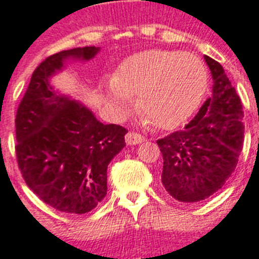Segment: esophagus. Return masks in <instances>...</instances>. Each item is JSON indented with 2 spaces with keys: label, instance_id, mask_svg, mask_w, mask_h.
Returning a JSON list of instances; mask_svg holds the SVG:
<instances>
[{
  "label": "esophagus",
  "instance_id": "1",
  "mask_svg": "<svg viewBox=\"0 0 259 259\" xmlns=\"http://www.w3.org/2000/svg\"><path fill=\"white\" fill-rule=\"evenodd\" d=\"M146 140L145 137L141 136L138 133H134V132H129V133L125 136V141L127 145H138V143L143 142V141Z\"/></svg>",
  "mask_w": 259,
  "mask_h": 259
}]
</instances>
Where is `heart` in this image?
Here are the masks:
<instances>
[{
    "label": "heart",
    "instance_id": "heart-1",
    "mask_svg": "<svg viewBox=\"0 0 259 259\" xmlns=\"http://www.w3.org/2000/svg\"><path fill=\"white\" fill-rule=\"evenodd\" d=\"M207 85V68L196 55L154 49L122 60L105 89L117 112H127L132 97L137 96L145 122L174 129L197 109Z\"/></svg>",
    "mask_w": 259,
    "mask_h": 259
}]
</instances>
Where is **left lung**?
I'll use <instances>...</instances> for the list:
<instances>
[{"mask_svg": "<svg viewBox=\"0 0 259 259\" xmlns=\"http://www.w3.org/2000/svg\"><path fill=\"white\" fill-rule=\"evenodd\" d=\"M212 95L183 130L156 141L163 156L162 184L174 199L197 203L220 190L238 163L244 143L242 104L223 66L204 56Z\"/></svg>", "mask_w": 259, "mask_h": 259, "instance_id": "8db88e82", "label": "left lung"}]
</instances>
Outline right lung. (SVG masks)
Listing matches in <instances>:
<instances>
[{
  "mask_svg": "<svg viewBox=\"0 0 259 259\" xmlns=\"http://www.w3.org/2000/svg\"><path fill=\"white\" fill-rule=\"evenodd\" d=\"M99 51L77 47L43 60L15 116V153L26 184L46 204L69 214L87 213L105 197L108 164L125 146L127 130L100 122L81 103L56 92L50 79L66 60L85 62Z\"/></svg>",
  "mask_w": 259,
  "mask_h": 259,
  "instance_id": "1",
  "label": "right lung"
}]
</instances>
